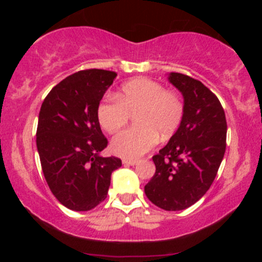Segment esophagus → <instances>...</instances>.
Segmentation results:
<instances>
[{
	"label": "esophagus",
	"instance_id": "34e87169",
	"mask_svg": "<svg viewBox=\"0 0 262 262\" xmlns=\"http://www.w3.org/2000/svg\"><path fill=\"white\" fill-rule=\"evenodd\" d=\"M123 164L127 166H134L138 164V160H128V159H123Z\"/></svg>",
	"mask_w": 262,
	"mask_h": 262
}]
</instances>
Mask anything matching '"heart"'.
<instances>
[{
  "mask_svg": "<svg viewBox=\"0 0 262 262\" xmlns=\"http://www.w3.org/2000/svg\"><path fill=\"white\" fill-rule=\"evenodd\" d=\"M114 98L98 106L97 117L107 133H116L128 122L129 114L135 113L137 127L123 130L111 141L116 155L137 159L149 151L159 138L166 140L181 124L185 112L183 101L172 91H165L161 83L145 77L128 81Z\"/></svg>",
  "mask_w": 262,
  "mask_h": 262,
  "instance_id": "heart-1",
  "label": "heart"
}]
</instances>
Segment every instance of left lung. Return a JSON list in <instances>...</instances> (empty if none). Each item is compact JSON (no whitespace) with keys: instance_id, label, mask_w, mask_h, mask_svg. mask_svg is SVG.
Segmentation results:
<instances>
[{"instance_id":"8db88e82","label":"left lung","mask_w":262,"mask_h":262,"mask_svg":"<svg viewBox=\"0 0 262 262\" xmlns=\"http://www.w3.org/2000/svg\"><path fill=\"white\" fill-rule=\"evenodd\" d=\"M167 80L181 92L185 112L169 143L152 156L156 171L144 191L159 208L182 210L201 200L217 176L227 121L217 96L201 81L179 73Z\"/></svg>"}]
</instances>
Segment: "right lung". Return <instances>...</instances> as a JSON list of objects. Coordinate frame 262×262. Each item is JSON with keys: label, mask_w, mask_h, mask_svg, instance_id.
<instances>
[{"label": "right lung", "mask_w": 262, "mask_h": 262, "mask_svg": "<svg viewBox=\"0 0 262 262\" xmlns=\"http://www.w3.org/2000/svg\"><path fill=\"white\" fill-rule=\"evenodd\" d=\"M114 71L91 69L68 76L48 93L40 107L37 148L50 191L76 212L95 208L107 197L111 175L121 159L103 158L107 146L97 110L112 85Z\"/></svg>", "instance_id": "add662e5"}]
</instances>
